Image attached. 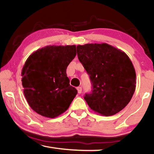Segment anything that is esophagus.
Wrapping results in <instances>:
<instances>
[{"label":"esophagus","mask_w":154,"mask_h":154,"mask_svg":"<svg viewBox=\"0 0 154 154\" xmlns=\"http://www.w3.org/2000/svg\"><path fill=\"white\" fill-rule=\"evenodd\" d=\"M77 91H78V93H79V94L82 93V87H77Z\"/></svg>","instance_id":"obj_1"}]
</instances>
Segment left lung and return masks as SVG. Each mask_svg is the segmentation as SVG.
<instances>
[{"instance_id":"left-lung-1","label":"left lung","mask_w":154,"mask_h":154,"mask_svg":"<svg viewBox=\"0 0 154 154\" xmlns=\"http://www.w3.org/2000/svg\"><path fill=\"white\" fill-rule=\"evenodd\" d=\"M77 51L92 83V92L84 96L88 106L105 116L122 111L136 88V72L129 57L107 43L79 45Z\"/></svg>"}]
</instances>
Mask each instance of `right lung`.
I'll list each match as a JSON object with an SVG mask.
<instances>
[{"instance_id": "1", "label": "right lung", "mask_w": 154, "mask_h": 154, "mask_svg": "<svg viewBox=\"0 0 154 154\" xmlns=\"http://www.w3.org/2000/svg\"><path fill=\"white\" fill-rule=\"evenodd\" d=\"M76 46L48 45L31 54L22 70L24 94L32 110L54 118L69 109L77 90L70 85L66 68Z\"/></svg>"}]
</instances>
